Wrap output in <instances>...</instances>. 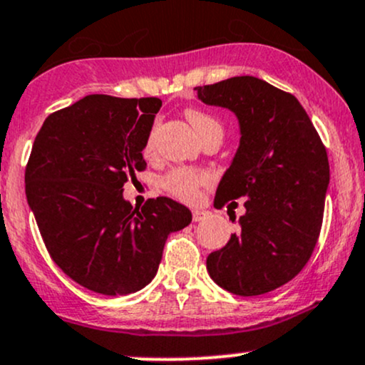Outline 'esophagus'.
<instances>
[{
	"instance_id": "34e87169",
	"label": "esophagus",
	"mask_w": 365,
	"mask_h": 365,
	"mask_svg": "<svg viewBox=\"0 0 365 365\" xmlns=\"http://www.w3.org/2000/svg\"><path fill=\"white\" fill-rule=\"evenodd\" d=\"M205 217H207V212L193 210V220H195V222H200V220H203Z\"/></svg>"
}]
</instances>
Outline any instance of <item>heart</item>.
I'll return each mask as SVG.
<instances>
[{"instance_id":"obj_1","label":"heart","mask_w":365,"mask_h":365,"mask_svg":"<svg viewBox=\"0 0 365 365\" xmlns=\"http://www.w3.org/2000/svg\"><path fill=\"white\" fill-rule=\"evenodd\" d=\"M186 118L191 122L196 133L200 134V138L208 139L215 134H224V128L220 124L219 118H215L210 113L203 112L198 108H187L186 110ZM158 128H160V117L155 118L151 122V128L148 130V136L145 141V153H151L155 150V141H157ZM212 181L210 174L200 169H190V167H179V169L170 170L169 174L163 178V187L169 191L170 195H174L175 198L184 200V202H193L198 198L200 190Z\"/></svg>"}]
</instances>
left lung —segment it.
<instances>
[{"label":"left lung","mask_w":365,"mask_h":365,"mask_svg":"<svg viewBox=\"0 0 365 365\" xmlns=\"http://www.w3.org/2000/svg\"><path fill=\"white\" fill-rule=\"evenodd\" d=\"M195 89L203 103L229 108L240 120V148L215 203L247 198L240 229L208 255L207 271L229 293H269L292 281L312 257L329 184L326 146L300 101L259 77Z\"/></svg>","instance_id":"obj_1"}]
</instances>
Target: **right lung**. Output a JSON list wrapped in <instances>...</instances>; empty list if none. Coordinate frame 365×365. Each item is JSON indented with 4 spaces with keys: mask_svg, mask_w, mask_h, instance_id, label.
Here are the masks:
<instances>
[{
    "mask_svg": "<svg viewBox=\"0 0 365 365\" xmlns=\"http://www.w3.org/2000/svg\"><path fill=\"white\" fill-rule=\"evenodd\" d=\"M160 106L158 98L89 94L48 115L32 145L26 195L48 253L94 293L145 288L167 236L191 222L190 208L167 196L141 208L122 196L146 169L143 150Z\"/></svg>",
    "mask_w": 365,
    "mask_h": 365,
    "instance_id": "1",
    "label": "right lung"
}]
</instances>
